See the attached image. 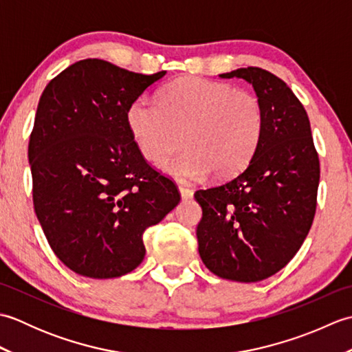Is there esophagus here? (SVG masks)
<instances>
[{
    "label": "esophagus",
    "mask_w": 352,
    "mask_h": 352,
    "mask_svg": "<svg viewBox=\"0 0 352 352\" xmlns=\"http://www.w3.org/2000/svg\"><path fill=\"white\" fill-rule=\"evenodd\" d=\"M178 190H180V195L183 199H190L193 197V190L186 188V186H178Z\"/></svg>",
    "instance_id": "34e87169"
}]
</instances>
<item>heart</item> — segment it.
Instances as JSON below:
<instances>
[{"mask_svg":"<svg viewBox=\"0 0 352 352\" xmlns=\"http://www.w3.org/2000/svg\"><path fill=\"white\" fill-rule=\"evenodd\" d=\"M126 126L139 153L178 182L201 180L213 170L227 178L250 163L265 131L257 95L201 77H183L163 89L160 104L139 96L126 109Z\"/></svg>","mask_w":352,"mask_h":352,"instance_id":"1","label":"heart"}]
</instances>
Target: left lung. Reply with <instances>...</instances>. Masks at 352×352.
<instances>
[{"label": "left lung", "instance_id": "obj_1", "mask_svg": "<svg viewBox=\"0 0 352 352\" xmlns=\"http://www.w3.org/2000/svg\"><path fill=\"white\" fill-rule=\"evenodd\" d=\"M221 78L252 85L265 110V131L241 174L195 199L203 208L197 237L201 260L221 278L256 283L294 258L316 212L319 157L310 121L290 87L261 68Z\"/></svg>", "mask_w": 352, "mask_h": 352}]
</instances>
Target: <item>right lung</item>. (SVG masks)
<instances>
[{
    "label": "right lung",
    "instance_id": "1",
    "mask_svg": "<svg viewBox=\"0 0 352 352\" xmlns=\"http://www.w3.org/2000/svg\"><path fill=\"white\" fill-rule=\"evenodd\" d=\"M164 74L86 58L42 92L28 144L34 212L51 250L78 275L131 272L145 257L144 231L180 203L126 126V109Z\"/></svg>",
    "mask_w": 352,
    "mask_h": 352
}]
</instances>
